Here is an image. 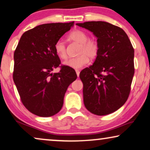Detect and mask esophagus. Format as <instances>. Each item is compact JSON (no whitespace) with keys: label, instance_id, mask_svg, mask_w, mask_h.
<instances>
[{"label":"esophagus","instance_id":"34e87169","mask_svg":"<svg viewBox=\"0 0 150 150\" xmlns=\"http://www.w3.org/2000/svg\"><path fill=\"white\" fill-rule=\"evenodd\" d=\"M76 73H77V77H79V73H80V71H79V70H76Z\"/></svg>","mask_w":150,"mask_h":150}]
</instances>
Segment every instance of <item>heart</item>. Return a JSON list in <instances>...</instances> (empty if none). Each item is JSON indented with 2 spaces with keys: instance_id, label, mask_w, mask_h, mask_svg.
Segmentation results:
<instances>
[{
  "instance_id": "obj_1",
  "label": "heart",
  "mask_w": 150,
  "mask_h": 150,
  "mask_svg": "<svg viewBox=\"0 0 150 150\" xmlns=\"http://www.w3.org/2000/svg\"><path fill=\"white\" fill-rule=\"evenodd\" d=\"M70 40L79 44L77 51L78 56L69 58L64 62V64L75 69H81L87 64L89 58L95 59L99 53V44L96 39L88 38V35L81 30H74L69 35ZM54 51L59 58L65 59L67 57V45L62 39L56 41L54 45Z\"/></svg>"
}]
</instances>
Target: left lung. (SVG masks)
Returning a JSON list of instances; mask_svg holds the SVG:
<instances>
[{
  "mask_svg": "<svg viewBox=\"0 0 150 150\" xmlns=\"http://www.w3.org/2000/svg\"><path fill=\"white\" fill-rule=\"evenodd\" d=\"M76 25L88 29L97 38L99 53L91 67L81 71L83 103L91 113L106 115L125 103L134 74V51L126 33L103 21Z\"/></svg>",
  "mask_w": 150,
  "mask_h": 150,
  "instance_id": "left-lung-1",
  "label": "left lung"
}]
</instances>
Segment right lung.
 <instances>
[{
    "instance_id": "obj_1",
    "label": "right lung",
    "mask_w": 150,
    "mask_h": 150,
    "mask_svg": "<svg viewBox=\"0 0 150 150\" xmlns=\"http://www.w3.org/2000/svg\"><path fill=\"white\" fill-rule=\"evenodd\" d=\"M74 22L48 23L25 31L14 51L13 79L21 100L29 112L51 117L63 105L69 86L77 79L75 71L61 64L54 45ZM59 67L58 73L51 74Z\"/></svg>"
}]
</instances>
